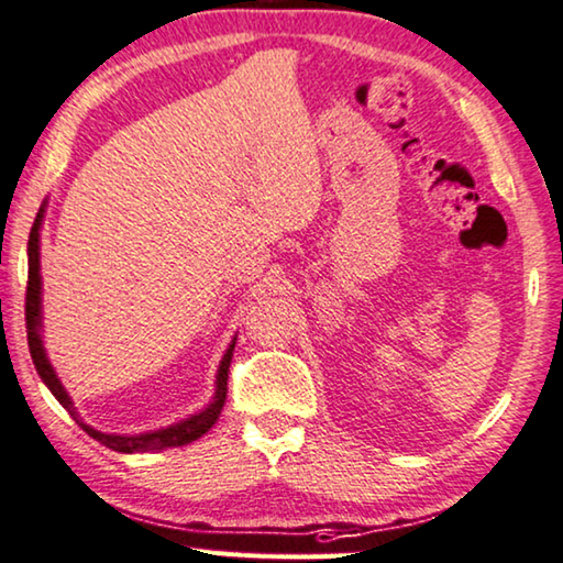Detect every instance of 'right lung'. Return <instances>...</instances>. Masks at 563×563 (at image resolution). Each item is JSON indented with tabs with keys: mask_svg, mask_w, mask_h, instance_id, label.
<instances>
[{
	"mask_svg": "<svg viewBox=\"0 0 563 563\" xmlns=\"http://www.w3.org/2000/svg\"><path fill=\"white\" fill-rule=\"evenodd\" d=\"M43 216H45V206L40 208V213L32 223L30 231V243H27V295H24V320H27V345H30V355L32 363L40 373V378L47 388L53 390V396L70 411V417L76 419L88 437H93L96 442H101L103 446H109L113 452H157V450H167V446H183L190 444L195 439H200L206 431L213 427L221 417L223 404H225V394H228V368H231V357H233V347L235 340L228 345L221 368H218V380H216V396L206 409L200 413H192L190 419H183L180 423H173L167 429H157L150 431V434H136V437H124V434H103V431H96L93 427H88L78 419L76 409H73L70 396L65 394L60 378L55 376L51 361H47L45 347H43V335H40V328H43V301H40V295H43V282H40V225H43Z\"/></svg>",
	"mask_w": 563,
	"mask_h": 563,
	"instance_id": "1",
	"label": "right lung"
}]
</instances>
